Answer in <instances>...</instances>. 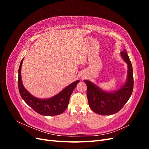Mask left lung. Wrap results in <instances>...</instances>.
Returning <instances> with one entry per match:
<instances>
[{"mask_svg": "<svg viewBox=\"0 0 149 149\" xmlns=\"http://www.w3.org/2000/svg\"><path fill=\"white\" fill-rule=\"evenodd\" d=\"M120 55L127 65L125 82L115 91H106L89 80L84 82L87 86V97L89 107L95 113L102 116L112 115L119 112L132 95L134 87L133 70L129 56L125 50Z\"/></svg>", "mask_w": 149, "mask_h": 149, "instance_id": "1", "label": "left lung"}]
</instances>
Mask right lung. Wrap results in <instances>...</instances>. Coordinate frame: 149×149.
I'll return each mask as SVG.
<instances>
[{"label": "right lung", "mask_w": 149, "mask_h": 149, "mask_svg": "<svg viewBox=\"0 0 149 149\" xmlns=\"http://www.w3.org/2000/svg\"><path fill=\"white\" fill-rule=\"evenodd\" d=\"M23 61L24 58L19 66L18 78L19 90L22 99L35 112L41 115L52 116L62 114L66 109L71 94L79 82V80H76L70 84L54 96L45 99L38 98L30 94L28 90L25 89L22 83L21 70Z\"/></svg>", "instance_id": "obj_1"}]
</instances>
